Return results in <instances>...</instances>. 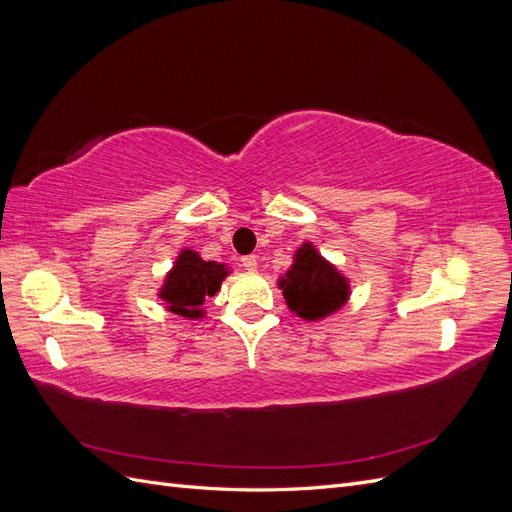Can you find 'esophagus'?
<instances>
[{"instance_id": "esophagus-1", "label": "esophagus", "mask_w": 512, "mask_h": 512, "mask_svg": "<svg viewBox=\"0 0 512 512\" xmlns=\"http://www.w3.org/2000/svg\"><path fill=\"white\" fill-rule=\"evenodd\" d=\"M241 267L247 269V271H256V269H258V258H256L254 254L243 256V258H241Z\"/></svg>"}]
</instances>
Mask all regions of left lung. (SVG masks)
Masks as SVG:
<instances>
[{"instance_id":"left-lung-1","label":"left lung","mask_w":512,"mask_h":512,"mask_svg":"<svg viewBox=\"0 0 512 512\" xmlns=\"http://www.w3.org/2000/svg\"><path fill=\"white\" fill-rule=\"evenodd\" d=\"M292 314L305 322H318L337 314L350 294V280L331 260L324 258L312 241L294 250L292 265L277 280Z\"/></svg>"}]
</instances>
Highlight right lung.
<instances>
[{
    "instance_id": "obj_1",
    "label": "right lung",
    "mask_w": 512,
    "mask_h": 512,
    "mask_svg": "<svg viewBox=\"0 0 512 512\" xmlns=\"http://www.w3.org/2000/svg\"><path fill=\"white\" fill-rule=\"evenodd\" d=\"M230 275L224 262L203 260L192 247H183L177 254L173 267L164 275V284L158 288V299L170 314L198 320L205 318L203 303L218 294L222 282Z\"/></svg>"
}]
</instances>
